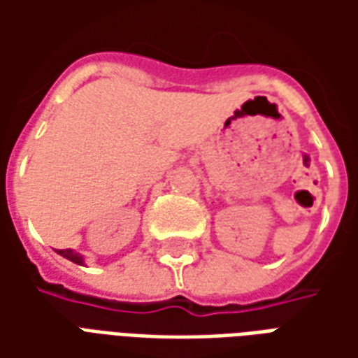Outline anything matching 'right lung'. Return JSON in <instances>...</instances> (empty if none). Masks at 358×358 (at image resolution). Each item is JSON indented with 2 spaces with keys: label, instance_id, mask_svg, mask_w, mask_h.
<instances>
[{
  "label": "right lung",
  "instance_id": "obj_1",
  "mask_svg": "<svg viewBox=\"0 0 358 358\" xmlns=\"http://www.w3.org/2000/svg\"><path fill=\"white\" fill-rule=\"evenodd\" d=\"M57 253L65 257V259H69V261H73L74 264H84V257L80 253L73 251V249H57Z\"/></svg>",
  "mask_w": 358,
  "mask_h": 358
}]
</instances>
